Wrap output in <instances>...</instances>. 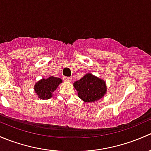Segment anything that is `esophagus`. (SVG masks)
Segmentation results:
<instances>
[{"mask_svg": "<svg viewBox=\"0 0 151 151\" xmlns=\"http://www.w3.org/2000/svg\"><path fill=\"white\" fill-rule=\"evenodd\" d=\"M63 80H64L65 81H70V78L67 77V76H64V77H63Z\"/></svg>", "mask_w": 151, "mask_h": 151, "instance_id": "1", "label": "esophagus"}]
</instances>
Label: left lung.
<instances>
[{
	"mask_svg": "<svg viewBox=\"0 0 151 151\" xmlns=\"http://www.w3.org/2000/svg\"><path fill=\"white\" fill-rule=\"evenodd\" d=\"M78 95L86 102H91L101 99L106 93L105 82L91 74H86L73 83Z\"/></svg>",
	"mask_w": 151,
	"mask_h": 151,
	"instance_id": "left-lung-1",
	"label": "left lung"
}]
</instances>
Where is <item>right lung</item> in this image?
<instances>
[{
  "instance_id": "obj_1",
  "label": "right lung",
  "mask_w": 151,
  "mask_h": 151,
  "mask_svg": "<svg viewBox=\"0 0 151 151\" xmlns=\"http://www.w3.org/2000/svg\"><path fill=\"white\" fill-rule=\"evenodd\" d=\"M60 83H62V79L51 76L48 78L41 79L37 82L34 88L40 99H48L52 97V92L55 91Z\"/></svg>"
}]
</instances>
